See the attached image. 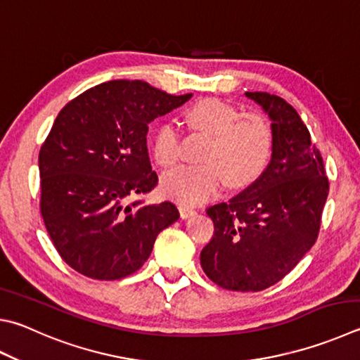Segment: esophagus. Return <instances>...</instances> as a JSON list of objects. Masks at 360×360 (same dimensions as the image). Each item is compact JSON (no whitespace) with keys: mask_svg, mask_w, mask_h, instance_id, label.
<instances>
[{"mask_svg":"<svg viewBox=\"0 0 360 360\" xmlns=\"http://www.w3.org/2000/svg\"><path fill=\"white\" fill-rule=\"evenodd\" d=\"M179 214H181L182 219H187V217H192V215L197 214V211H195L193 207H188L186 205H181L179 206Z\"/></svg>","mask_w":360,"mask_h":360,"instance_id":"1","label":"esophagus"}]
</instances>
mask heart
I'll use <instances>...</instances> for the list:
<instances>
[{"mask_svg":"<svg viewBox=\"0 0 360 360\" xmlns=\"http://www.w3.org/2000/svg\"><path fill=\"white\" fill-rule=\"evenodd\" d=\"M193 130L207 135L200 165H181L162 176V193L181 205H198L217 195L224 186L245 187L269 165L274 129L263 115L243 113L233 103L202 99L187 108ZM151 149L160 167H173L179 158V132L163 121L154 129Z\"/></svg>","mask_w":360,"mask_h":360,"instance_id":"heart-1","label":"heart"}]
</instances>
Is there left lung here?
Instances as JSON below:
<instances>
[{"instance_id": "1", "label": "left lung", "mask_w": 360, "mask_h": 360, "mask_svg": "<svg viewBox=\"0 0 360 360\" xmlns=\"http://www.w3.org/2000/svg\"><path fill=\"white\" fill-rule=\"evenodd\" d=\"M245 96L272 120V158L245 191L207 207L214 236L200 255L214 283L243 292L269 288L302 259L316 243L329 195L321 153L296 110L269 93Z\"/></svg>"}]
</instances>
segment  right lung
Masks as SVG:
<instances>
[{
  "label": "right lung",
  "mask_w": 360,
  "mask_h": 360,
  "mask_svg": "<svg viewBox=\"0 0 360 360\" xmlns=\"http://www.w3.org/2000/svg\"><path fill=\"white\" fill-rule=\"evenodd\" d=\"M191 97L113 80L86 89L56 116L39 151L41 214L72 269L96 280L127 277L179 219L172 201H145L159 182L146 134L149 122Z\"/></svg>",
  "instance_id": "add662e5"
}]
</instances>
